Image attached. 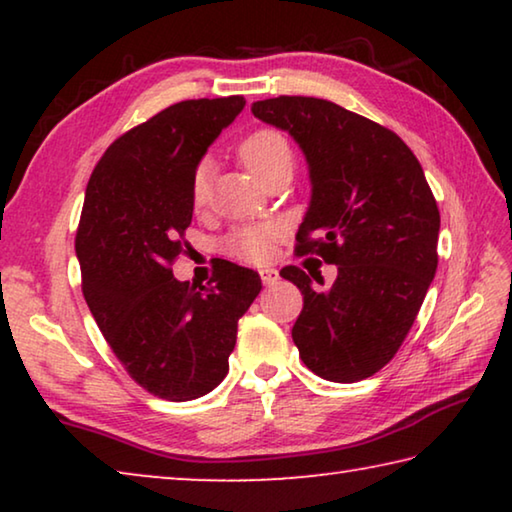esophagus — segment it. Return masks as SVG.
<instances>
[{
  "mask_svg": "<svg viewBox=\"0 0 512 512\" xmlns=\"http://www.w3.org/2000/svg\"><path fill=\"white\" fill-rule=\"evenodd\" d=\"M259 277H262L264 287H271V284L280 280V273H277L275 268H262V271H259Z\"/></svg>",
  "mask_w": 512,
  "mask_h": 512,
  "instance_id": "34e87169",
  "label": "esophagus"
}]
</instances>
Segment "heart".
I'll use <instances>...</instances> for the list:
<instances>
[{"label": "heart", "mask_w": 512, "mask_h": 512, "mask_svg": "<svg viewBox=\"0 0 512 512\" xmlns=\"http://www.w3.org/2000/svg\"><path fill=\"white\" fill-rule=\"evenodd\" d=\"M239 158L244 160L246 167L255 176L266 183L268 178L275 176L277 171L293 167V149L287 137L275 128H257L246 135L239 144ZM210 183H212V167L210 162H201L194 169L192 185H189V201L194 210L205 207L210 198ZM277 237V228L273 223H253L244 228L232 230L223 241V250L241 262L264 264L271 259L273 241Z\"/></svg>", "instance_id": "heart-1"}]
</instances>
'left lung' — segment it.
<instances>
[{
  "mask_svg": "<svg viewBox=\"0 0 512 512\" xmlns=\"http://www.w3.org/2000/svg\"><path fill=\"white\" fill-rule=\"evenodd\" d=\"M253 115L289 131L309 162L296 255L339 266L327 289L300 266L280 271L302 293L291 329L300 359L327 381L372 377L400 350L438 268L440 212L420 162L400 135L325 99H264Z\"/></svg>",
  "mask_w": 512,
  "mask_h": 512,
  "instance_id": "obj_1",
  "label": "left lung"
}]
</instances>
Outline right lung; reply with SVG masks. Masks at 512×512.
<instances>
[{
	"instance_id": "obj_1",
	"label": "right lung",
	"mask_w": 512,
	"mask_h": 512,
	"mask_svg": "<svg viewBox=\"0 0 512 512\" xmlns=\"http://www.w3.org/2000/svg\"><path fill=\"white\" fill-rule=\"evenodd\" d=\"M244 106L241 94L173 103L117 137L85 189V302L124 370L160 400H196L221 384L239 318L262 291L255 271L225 259L198 289L171 271L187 246L196 164Z\"/></svg>"
}]
</instances>
